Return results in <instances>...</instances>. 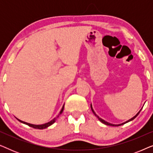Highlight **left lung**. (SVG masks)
Segmentation results:
<instances>
[{"label":"left lung","instance_id":"left-lung-1","mask_svg":"<svg viewBox=\"0 0 153 153\" xmlns=\"http://www.w3.org/2000/svg\"><path fill=\"white\" fill-rule=\"evenodd\" d=\"M91 110H92V111H93V114H94V115H95V116L96 117H97V118L98 119H99V120L100 121V122H102V123H104V125H109V126H120V125H124V124H125V123H127L129 122V121H131V120H133L134 119V118H136V117H137V116H138V115L139 114L140 111H141V109L138 112L137 114H136L135 116L133 117V118H131V119H129V120H127V121H126V122H125V123H121V124H118V125H114V124H111V123H109L106 122V121H105V120H103V119H102L101 118H100V117L98 116L97 115L95 114V112L94 111V110H93V106H92V104H91Z\"/></svg>","mask_w":153,"mask_h":153}]
</instances>
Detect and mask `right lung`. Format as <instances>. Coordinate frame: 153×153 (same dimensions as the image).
<instances>
[{"instance_id": "obj_1", "label": "right lung", "mask_w": 153, "mask_h": 153, "mask_svg": "<svg viewBox=\"0 0 153 153\" xmlns=\"http://www.w3.org/2000/svg\"><path fill=\"white\" fill-rule=\"evenodd\" d=\"M64 105H65V104H63V106H62V109L60 110L59 114H58V116L56 117V118H54L53 119V120H51V121H49V122H48V123H45V124H42V125H33V124H30V123H28L24 122V121L21 120H19V119H18L17 118H16L17 119V120H18L19 121V122L24 123V124H26V125H28V126H30V127H33V128H35V129H43L47 128V127H49L50 125H51L52 124H53V123L56 122V119H57V118H58V117H59L60 115L62 114V111H63Z\"/></svg>"}]
</instances>
